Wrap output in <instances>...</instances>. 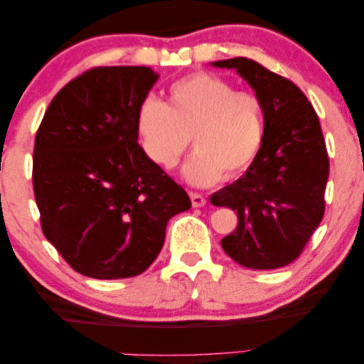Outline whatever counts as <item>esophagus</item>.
Segmentation results:
<instances>
[{
	"label": "esophagus",
	"mask_w": 364,
	"mask_h": 364,
	"mask_svg": "<svg viewBox=\"0 0 364 364\" xmlns=\"http://www.w3.org/2000/svg\"><path fill=\"white\" fill-rule=\"evenodd\" d=\"M188 195H190V200H192V206L193 208H201V206L206 205V198L201 193L190 192Z\"/></svg>",
	"instance_id": "1"
}]
</instances>
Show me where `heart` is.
Listing matches in <instances>:
<instances>
[{
    "mask_svg": "<svg viewBox=\"0 0 364 364\" xmlns=\"http://www.w3.org/2000/svg\"><path fill=\"white\" fill-rule=\"evenodd\" d=\"M135 129L141 150L159 168L171 169L188 146L186 177L195 186L242 176L263 146L266 111L253 92H235L230 82L210 73H193L171 83L168 100L140 103Z\"/></svg>",
    "mask_w": 364,
    "mask_h": 364,
    "instance_id": "b5f03b06",
    "label": "heart"
}]
</instances>
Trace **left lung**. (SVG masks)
<instances>
[{"label":"left lung","instance_id":"obj_1","mask_svg":"<svg viewBox=\"0 0 364 364\" xmlns=\"http://www.w3.org/2000/svg\"><path fill=\"white\" fill-rule=\"evenodd\" d=\"M235 69L266 111V135L245 174L211 195L237 211L238 224L221 245L248 269H277L295 261L323 221L329 156L316 111L299 87L247 58L213 63Z\"/></svg>","mask_w":364,"mask_h":364}]
</instances>
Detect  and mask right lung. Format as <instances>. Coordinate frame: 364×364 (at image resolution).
<instances>
[{
	"instance_id": "right-lung-1",
	"label": "right lung",
	"mask_w": 364,
	"mask_h": 364,
	"mask_svg": "<svg viewBox=\"0 0 364 364\" xmlns=\"http://www.w3.org/2000/svg\"><path fill=\"white\" fill-rule=\"evenodd\" d=\"M156 80L145 65L88 69L56 93L37 130L32 181L41 230L87 277L146 271L169 219L192 206L136 141V109Z\"/></svg>"
}]
</instances>
